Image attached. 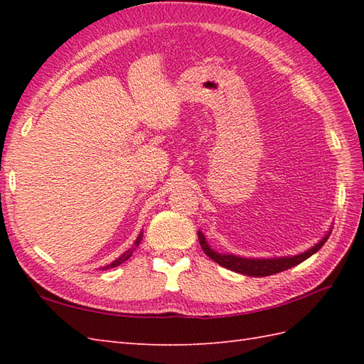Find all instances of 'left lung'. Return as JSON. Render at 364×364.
Here are the masks:
<instances>
[{
	"mask_svg": "<svg viewBox=\"0 0 364 364\" xmlns=\"http://www.w3.org/2000/svg\"><path fill=\"white\" fill-rule=\"evenodd\" d=\"M330 233L331 230L327 231L326 236H323L318 244H314L305 252H301L299 255H291V257H275V258H245V257H239V255H235V253H219L214 249H211L205 235L200 230H198V241L208 257L218 262V264H220L222 267L233 270V272H237V274L249 275V277H267V275L283 272V270H288L294 266H297L300 262H304L305 259L310 258L316 252H319L321 247L326 244Z\"/></svg>",
	"mask_w": 364,
	"mask_h": 364,
	"instance_id": "8db88e82",
	"label": "left lung"
}]
</instances>
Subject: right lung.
<instances>
[{"mask_svg": "<svg viewBox=\"0 0 364 364\" xmlns=\"http://www.w3.org/2000/svg\"><path fill=\"white\" fill-rule=\"evenodd\" d=\"M141 241H142V231H141V233H139V236L136 237V241H134V244H133V247H131V249H128L125 253L120 255V257H119L117 259H114V261L111 262V264H107V266L102 267V270H107V269L117 267V266L123 264V262H125V261H128V259L131 258V255H133V252L139 247V244H141Z\"/></svg>", "mask_w": 364, "mask_h": 364, "instance_id": "right-lung-1", "label": "right lung"}]
</instances>
